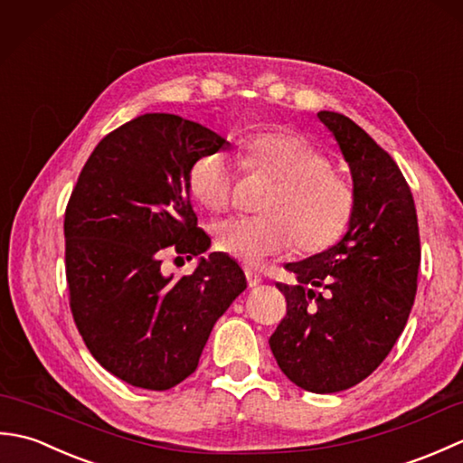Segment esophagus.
<instances>
[{
  "label": "esophagus",
  "instance_id": "1",
  "mask_svg": "<svg viewBox=\"0 0 463 463\" xmlns=\"http://www.w3.org/2000/svg\"><path fill=\"white\" fill-rule=\"evenodd\" d=\"M244 274H247V282H249V287H257V284H260V282H262V277H260V274H259L257 270H252V269H244Z\"/></svg>",
  "mask_w": 463,
  "mask_h": 463
}]
</instances>
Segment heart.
Wrapping results in <instances>:
<instances>
[{
    "instance_id": "b5f03b06",
    "label": "heart",
    "mask_w": 463,
    "mask_h": 463,
    "mask_svg": "<svg viewBox=\"0 0 463 463\" xmlns=\"http://www.w3.org/2000/svg\"><path fill=\"white\" fill-rule=\"evenodd\" d=\"M241 163L279 184L262 204L264 216H234L214 226L219 250L257 267L294 242L302 252H322L346 232L356 191L317 143L288 131L257 133L244 141ZM237 175L239 165L224 151H206L191 165L189 189L204 209L222 213L232 203Z\"/></svg>"
}]
</instances>
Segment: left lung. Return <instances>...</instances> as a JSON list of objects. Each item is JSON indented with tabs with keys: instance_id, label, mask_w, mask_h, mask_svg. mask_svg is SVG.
<instances>
[{
	"instance_id": "1",
	"label": "left lung",
	"mask_w": 463,
	"mask_h": 463,
	"mask_svg": "<svg viewBox=\"0 0 463 463\" xmlns=\"http://www.w3.org/2000/svg\"><path fill=\"white\" fill-rule=\"evenodd\" d=\"M318 119L350 165L356 206L338 244L287 264L298 284H277L287 317L269 344L290 382L332 394L368 378L404 330L418 288L420 231L396 161L348 117L320 111Z\"/></svg>"
}]
</instances>
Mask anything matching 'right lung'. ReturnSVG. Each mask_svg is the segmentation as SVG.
Instances as JSON below:
<instances>
[{"label": "right lung", "mask_w": 463, "mask_h": 463, "mask_svg": "<svg viewBox=\"0 0 463 463\" xmlns=\"http://www.w3.org/2000/svg\"><path fill=\"white\" fill-rule=\"evenodd\" d=\"M226 146L199 123L145 113L103 137L69 196L65 277L75 326L93 358L135 388L161 392L189 378L214 322L247 288L222 252L179 279L161 270L166 250L191 259L209 249L189 169Z\"/></svg>", "instance_id": "add662e5"}]
</instances>
